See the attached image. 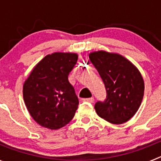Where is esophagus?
I'll return each instance as SVG.
<instances>
[{"instance_id": "1", "label": "esophagus", "mask_w": 161, "mask_h": 161, "mask_svg": "<svg viewBox=\"0 0 161 161\" xmlns=\"http://www.w3.org/2000/svg\"><path fill=\"white\" fill-rule=\"evenodd\" d=\"M93 101H94V98L93 97H89V98H84L83 102H90V103H93Z\"/></svg>"}]
</instances>
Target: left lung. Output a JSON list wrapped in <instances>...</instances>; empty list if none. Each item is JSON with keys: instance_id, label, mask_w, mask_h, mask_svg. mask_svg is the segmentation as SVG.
Wrapping results in <instances>:
<instances>
[{"instance_id": "left-lung-1", "label": "left lung", "mask_w": 161, "mask_h": 161, "mask_svg": "<svg viewBox=\"0 0 161 161\" xmlns=\"http://www.w3.org/2000/svg\"><path fill=\"white\" fill-rule=\"evenodd\" d=\"M89 59L103 80L105 101H98L95 109L99 117L114 124L126 123L136 114L144 93L141 74L128 59L119 54L99 51Z\"/></svg>"}]
</instances>
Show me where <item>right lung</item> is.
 Segmentation results:
<instances>
[{"label":"right lung","instance_id":"right-lung-1","mask_svg":"<svg viewBox=\"0 0 161 161\" xmlns=\"http://www.w3.org/2000/svg\"><path fill=\"white\" fill-rule=\"evenodd\" d=\"M77 59L75 53L47 55L24 83V102L31 117L40 126L56 130L74 117L79 101L68 75Z\"/></svg>","mask_w":161,"mask_h":161}]
</instances>
